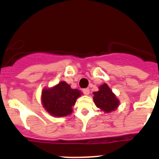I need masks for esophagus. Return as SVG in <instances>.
I'll return each instance as SVG.
<instances>
[{"instance_id":"1","label":"esophagus","mask_w":159,"mask_h":159,"mask_svg":"<svg viewBox=\"0 0 159 159\" xmlns=\"http://www.w3.org/2000/svg\"><path fill=\"white\" fill-rule=\"evenodd\" d=\"M82 91L83 93H84V94H85V95H89V89H84Z\"/></svg>"}]
</instances>
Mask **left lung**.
Masks as SVG:
<instances>
[{
  "instance_id": "obj_1",
  "label": "left lung",
  "mask_w": 159,
  "mask_h": 159,
  "mask_svg": "<svg viewBox=\"0 0 159 159\" xmlns=\"http://www.w3.org/2000/svg\"><path fill=\"white\" fill-rule=\"evenodd\" d=\"M93 95L96 106L104 112H110L118 108L120 101L105 83L99 87V91L93 93Z\"/></svg>"
}]
</instances>
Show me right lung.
Returning <instances> with one entry per match:
<instances>
[{"label": "right lung", "instance_id": "1", "mask_svg": "<svg viewBox=\"0 0 159 159\" xmlns=\"http://www.w3.org/2000/svg\"><path fill=\"white\" fill-rule=\"evenodd\" d=\"M81 95L80 90L73 89L66 81H61L52 88L43 89V106L53 116H66L72 113V107Z\"/></svg>", "mask_w": 159, "mask_h": 159}]
</instances>
